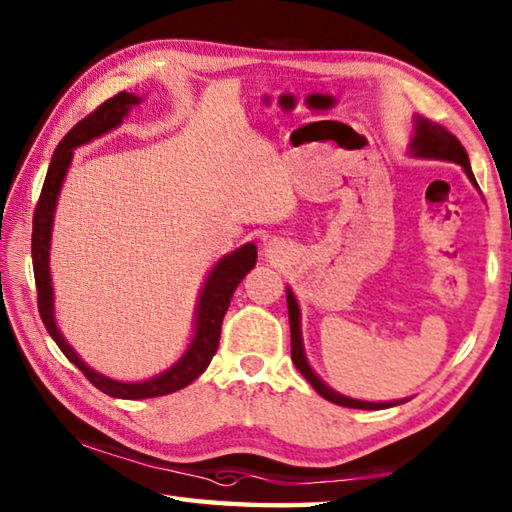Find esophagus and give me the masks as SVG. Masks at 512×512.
I'll return each instance as SVG.
<instances>
[{"instance_id":"obj_1","label":"esophagus","mask_w":512,"mask_h":512,"mask_svg":"<svg viewBox=\"0 0 512 512\" xmlns=\"http://www.w3.org/2000/svg\"><path fill=\"white\" fill-rule=\"evenodd\" d=\"M275 253V244L273 241H268V246H266V255H273Z\"/></svg>"}]
</instances>
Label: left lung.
I'll use <instances>...</instances> for the list:
<instances>
[{
	"mask_svg": "<svg viewBox=\"0 0 512 512\" xmlns=\"http://www.w3.org/2000/svg\"><path fill=\"white\" fill-rule=\"evenodd\" d=\"M409 153L413 158H422V160H445V162H454L458 167H463L465 176L470 178V183L479 189L476 185V178L470 167V158H467V151L463 149V144L456 140V135L447 131L445 126L433 124V121L424 119L420 115H415L413 119V137L409 144ZM287 307H289V325H291V359L296 363V368L300 370V375L305 377L314 391L325 397L327 402H334L339 406H348V409H366V411H377V409H391V406L409 402L404 400H395V402H366V400H354V397L336 393L334 388H329L323 379H320L314 368L309 366L307 354H305V343H302V327H300V305L298 298L293 296V291L287 289Z\"/></svg>",
	"mask_w": 512,
	"mask_h": 512,
	"instance_id": "8db88e82",
	"label": "left lung"
}]
</instances>
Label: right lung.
<instances>
[{"label": "right lung", "instance_id": "obj_1", "mask_svg": "<svg viewBox=\"0 0 512 512\" xmlns=\"http://www.w3.org/2000/svg\"><path fill=\"white\" fill-rule=\"evenodd\" d=\"M142 97H137L133 92H119L117 97L108 99L106 103L92 112V115L79 121L72 131H69L63 140H60L58 149L54 151V158L47 169L45 185H42V194L33 214V237H31V257H33V275H36V287H38V311L42 323H45L51 339L56 341L60 352L79 368L85 377H88L101 393L117 400H146V397H160L176 393L180 388L192 384V381L201 375V372L210 366L212 357L219 348L221 339V323L225 311L230 307L232 293L239 287V282L244 280L246 273L257 262V248L255 244H244L232 253L223 255L219 262L212 266V271L207 273L201 293L196 300L194 311V334L189 339V345L185 352L180 354L178 361H173L171 366L142 381H119L101 375L94 368L85 363L79 352L67 343L63 332L58 329L56 323V309H54V284H51L49 273V253H51V230H54V214L58 205L60 189H63V180L69 171V164L74 158V149H79L83 144H90L92 140H99L128 117L135 106H140Z\"/></svg>", "mask_w": 512, "mask_h": 512}]
</instances>
